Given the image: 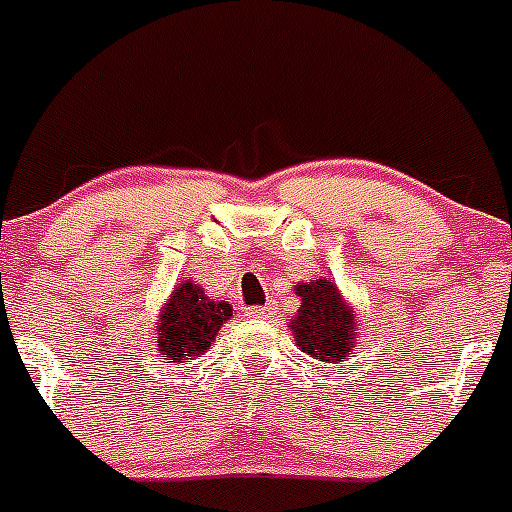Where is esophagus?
Returning a JSON list of instances; mask_svg holds the SVG:
<instances>
[{
  "mask_svg": "<svg viewBox=\"0 0 512 512\" xmlns=\"http://www.w3.org/2000/svg\"><path fill=\"white\" fill-rule=\"evenodd\" d=\"M243 317H248V320H266V317H271V307H248L243 309Z\"/></svg>",
  "mask_w": 512,
  "mask_h": 512,
  "instance_id": "esophagus-1",
  "label": "esophagus"
}]
</instances>
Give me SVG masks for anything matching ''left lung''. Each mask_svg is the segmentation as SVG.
Wrapping results in <instances>:
<instances>
[{
  "label": "left lung",
  "mask_w": 512,
  "mask_h": 512,
  "mask_svg": "<svg viewBox=\"0 0 512 512\" xmlns=\"http://www.w3.org/2000/svg\"><path fill=\"white\" fill-rule=\"evenodd\" d=\"M297 297L302 299V304L289 327L297 337L299 350L322 363H342L353 358L358 322L353 307L342 299L337 284L325 276L297 284Z\"/></svg>",
  "instance_id": "1"
}]
</instances>
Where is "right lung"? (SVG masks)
I'll list each match as a JSON object with an SVG mask.
<instances>
[{
  "mask_svg": "<svg viewBox=\"0 0 512 512\" xmlns=\"http://www.w3.org/2000/svg\"><path fill=\"white\" fill-rule=\"evenodd\" d=\"M231 314V304L213 302L200 284L182 281L157 320L159 358L167 363H190L205 355Z\"/></svg>",
  "mask_w": 512,
  "mask_h": 512,
  "instance_id": "add662e5",
  "label": "right lung"
}]
</instances>
